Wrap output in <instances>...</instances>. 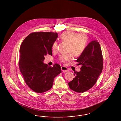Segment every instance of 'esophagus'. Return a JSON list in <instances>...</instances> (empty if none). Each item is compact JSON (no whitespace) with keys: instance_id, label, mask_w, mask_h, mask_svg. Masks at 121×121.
<instances>
[{"instance_id":"34e87169","label":"esophagus","mask_w":121,"mask_h":121,"mask_svg":"<svg viewBox=\"0 0 121 121\" xmlns=\"http://www.w3.org/2000/svg\"><path fill=\"white\" fill-rule=\"evenodd\" d=\"M61 70H62V72L63 73L66 72L68 70V68L67 67H66V66H61Z\"/></svg>"}]
</instances>
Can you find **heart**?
<instances>
[{
    "label": "heart",
    "mask_w": 121,
    "mask_h": 121,
    "mask_svg": "<svg viewBox=\"0 0 121 121\" xmlns=\"http://www.w3.org/2000/svg\"><path fill=\"white\" fill-rule=\"evenodd\" d=\"M60 39L62 41L68 43L67 52L71 53L73 56L76 57L82 55L88 45V37L85 34H79L72 31H67L61 35ZM57 47V42H54L51 47L52 51H56ZM71 59L72 55L70 54L61 55L59 57V61L63 63L66 61H69Z\"/></svg>",
    "instance_id": "b5f03b06"
}]
</instances>
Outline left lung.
<instances>
[{
    "mask_svg": "<svg viewBox=\"0 0 121 121\" xmlns=\"http://www.w3.org/2000/svg\"><path fill=\"white\" fill-rule=\"evenodd\" d=\"M76 61L82 66L80 71H74L75 77L68 85L73 91L83 93L95 84L103 70V55L99 43L97 40L90 43Z\"/></svg>",
    "mask_w": 121,
    "mask_h": 121,
    "instance_id": "obj_1",
    "label": "left lung"
}]
</instances>
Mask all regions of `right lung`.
Listing matches in <instances>:
<instances>
[{"mask_svg": "<svg viewBox=\"0 0 121 121\" xmlns=\"http://www.w3.org/2000/svg\"><path fill=\"white\" fill-rule=\"evenodd\" d=\"M57 33L38 32L30 33L23 41L19 52L20 71L26 85L34 91L43 93L51 89L55 77L61 73L60 65L53 67L44 64V57L52 55V45Z\"/></svg>", "mask_w": 121, "mask_h": 121, "instance_id": "obj_1", "label": "right lung"}]
</instances>
